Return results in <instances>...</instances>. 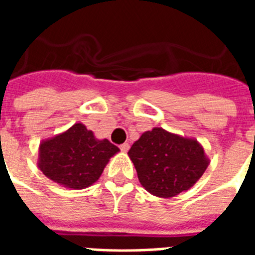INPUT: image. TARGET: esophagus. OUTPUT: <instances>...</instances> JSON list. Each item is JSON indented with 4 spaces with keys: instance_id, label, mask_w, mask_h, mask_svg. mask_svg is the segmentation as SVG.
<instances>
[{
    "instance_id": "1",
    "label": "esophagus",
    "mask_w": 255,
    "mask_h": 255,
    "mask_svg": "<svg viewBox=\"0 0 255 255\" xmlns=\"http://www.w3.org/2000/svg\"><path fill=\"white\" fill-rule=\"evenodd\" d=\"M120 149H122V151H124V153H127L128 150H129V144H128V143H123L122 146H120Z\"/></svg>"
}]
</instances>
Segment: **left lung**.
Listing matches in <instances>:
<instances>
[{
	"instance_id": "left-lung-1",
	"label": "left lung",
	"mask_w": 255,
	"mask_h": 255,
	"mask_svg": "<svg viewBox=\"0 0 255 255\" xmlns=\"http://www.w3.org/2000/svg\"><path fill=\"white\" fill-rule=\"evenodd\" d=\"M128 155L142 187L160 198H172L187 191L209 165L208 155L197 139L161 127L142 133Z\"/></svg>"
}]
</instances>
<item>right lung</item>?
Wrapping results in <instances>:
<instances>
[{"label":"right lung","instance_id":"add662e5","mask_svg":"<svg viewBox=\"0 0 255 255\" xmlns=\"http://www.w3.org/2000/svg\"><path fill=\"white\" fill-rule=\"evenodd\" d=\"M119 151L108 139L95 138L84 124L76 123L67 131L42 140L38 168L63 187L83 190L100 179L111 157Z\"/></svg>","mask_w":255,"mask_h":255}]
</instances>
